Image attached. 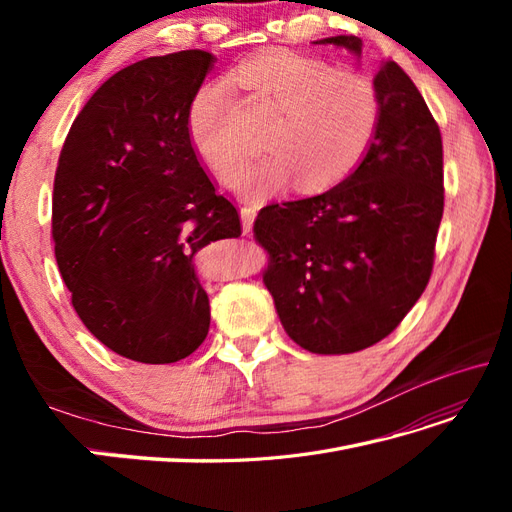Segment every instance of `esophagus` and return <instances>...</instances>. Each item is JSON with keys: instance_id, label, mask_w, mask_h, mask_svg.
Masks as SVG:
<instances>
[{"instance_id": "esophagus-1", "label": "esophagus", "mask_w": 512, "mask_h": 512, "mask_svg": "<svg viewBox=\"0 0 512 512\" xmlns=\"http://www.w3.org/2000/svg\"><path fill=\"white\" fill-rule=\"evenodd\" d=\"M256 218V207L245 205L241 207V226H243V235H250L252 232V224Z\"/></svg>"}]
</instances>
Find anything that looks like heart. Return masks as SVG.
I'll return each instance as SVG.
<instances>
[{"label": "heart", "instance_id": "1", "mask_svg": "<svg viewBox=\"0 0 512 512\" xmlns=\"http://www.w3.org/2000/svg\"><path fill=\"white\" fill-rule=\"evenodd\" d=\"M230 81L273 113L262 134L269 153L237 181L247 196H269L294 179L305 192L327 190L346 179L374 143L382 100L365 74L273 49L241 61ZM235 113L222 83L200 87L188 113L190 141L222 181L235 177L254 151Z\"/></svg>", "mask_w": 512, "mask_h": 512}]
</instances>
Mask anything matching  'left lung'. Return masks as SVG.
Listing matches in <instances>:
<instances>
[{
  "label": "left lung",
  "mask_w": 512,
  "mask_h": 512,
  "mask_svg": "<svg viewBox=\"0 0 512 512\" xmlns=\"http://www.w3.org/2000/svg\"><path fill=\"white\" fill-rule=\"evenodd\" d=\"M361 57L356 36H331ZM374 83L382 119L352 173L327 192L260 209L262 275L292 342L314 354L378 344L421 299L444 211L442 136L421 91L395 61Z\"/></svg>",
  "instance_id": "obj_1"
}]
</instances>
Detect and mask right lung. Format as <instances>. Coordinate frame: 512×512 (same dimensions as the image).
<instances>
[{
    "label": "right lung",
    "mask_w": 512,
    "mask_h": 512,
    "mask_svg": "<svg viewBox=\"0 0 512 512\" xmlns=\"http://www.w3.org/2000/svg\"><path fill=\"white\" fill-rule=\"evenodd\" d=\"M213 64L192 49L119 70L87 100L59 156V273L89 333L130 361L175 363L205 342L211 312L196 254L241 235L188 134Z\"/></svg>",
    "instance_id": "obj_1"
}]
</instances>
